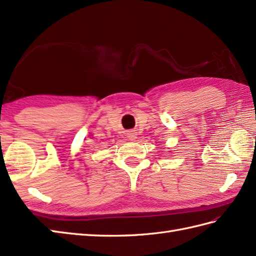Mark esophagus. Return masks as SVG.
<instances>
[{
  "instance_id": "34e87169",
  "label": "esophagus",
  "mask_w": 256,
  "mask_h": 256,
  "mask_svg": "<svg viewBox=\"0 0 256 256\" xmlns=\"http://www.w3.org/2000/svg\"><path fill=\"white\" fill-rule=\"evenodd\" d=\"M136 135H138V133L135 132V131H128V132L126 133V138H128L130 140H134L135 138H136Z\"/></svg>"
}]
</instances>
